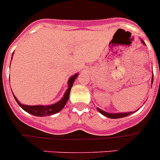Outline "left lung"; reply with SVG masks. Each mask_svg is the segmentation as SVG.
Masks as SVG:
<instances>
[{"instance_id":"obj_1","label":"left lung","mask_w":160,"mask_h":160,"mask_svg":"<svg viewBox=\"0 0 160 160\" xmlns=\"http://www.w3.org/2000/svg\"><path fill=\"white\" fill-rule=\"evenodd\" d=\"M141 43L145 45L144 41L143 39H141ZM153 82V74H152V83ZM98 110V112H101L102 115L105 116L106 117H109V118H112V119H117V118H122V117H128V115L130 114H132L133 112H116V113H113V112H105V111L102 110V109H99V108H97Z\"/></svg>"}]
</instances>
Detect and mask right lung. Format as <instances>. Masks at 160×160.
<instances>
[{"label": "right lung", "mask_w": 160, "mask_h": 160, "mask_svg": "<svg viewBox=\"0 0 160 160\" xmlns=\"http://www.w3.org/2000/svg\"><path fill=\"white\" fill-rule=\"evenodd\" d=\"M12 55V56L13 55ZM78 75V74H75L74 75H72L71 77L69 78L68 80V88L67 90H66L65 93H64L63 97H62L61 99H60L58 102H57L56 103L52 104V105H23V104H21L18 101L17 98L15 97V95H13L15 100L17 101V104L21 107L22 109L24 111H26L28 113L32 114V115L37 116V117H47V116H51L53 115V114L57 113L59 111L62 110L64 108V106L67 104V101L69 99V97H70V90H71V87L73 86V84H74L75 79L77 78V76ZM13 94V93H12Z\"/></svg>", "instance_id": "right-lung-1"}]
</instances>
